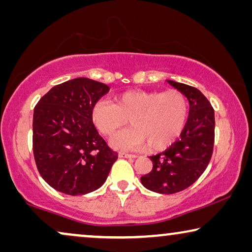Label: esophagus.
<instances>
[{"instance_id":"1","label":"esophagus","mask_w":252,"mask_h":252,"mask_svg":"<svg viewBox=\"0 0 252 252\" xmlns=\"http://www.w3.org/2000/svg\"><path fill=\"white\" fill-rule=\"evenodd\" d=\"M118 156L120 158H135L136 156L135 155H132V154H126V153H119Z\"/></svg>"}]
</instances>
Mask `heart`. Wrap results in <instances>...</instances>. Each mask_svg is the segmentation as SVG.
Returning a JSON list of instances; mask_svg holds the SVG:
<instances>
[{
    "mask_svg": "<svg viewBox=\"0 0 252 252\" xmlns=\"http://www.w3.org/2000/svg\"><path fill=\"white\" fill-rule=\"evenodd\" d=\"M187 118V98L173 88L128 91L117 95L113 103L98 101L92 109L93 123L104 136H112L128 119L132 126L112 139L117 149H166L180 136Z\"/></svg>",
    "mask_w": 252,
    "mask_h": 252,
    "instance_id": "1",
    "label": "heart"
}]
</instances>
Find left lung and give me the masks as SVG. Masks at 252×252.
Wrapping results in <instances>:
<instances>
[{"instance_id": "obj_1", "label": "left lung", "mask_w": 252, "mask_h": 252, "mask_svg": "<svg viewBox=\"0 0 252 252\" xmlns=\"http://www.w3.org/2000/svg\"><path fill=\"white\" fill-rule=\"evenodd\" d=\"M189 101V116L180 139L156 156L153 170L141 177L142 185L159 194L185 190L208 167L215 143V110L208 98L191 86L167 80Z\"/></svg>"}]
</instances>
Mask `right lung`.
<instances>
[{
  "label": "right lung",
  "mask_w": 252,
  "mask_h": 252,
  "mask_svg": "<svg viewBox=\"0 0 252 252\" xmlns=\"http://www.w3.org/2000/svg\"><path fill=\"white\" fill-rule=\"evenodd\" d=\"M110 91L88 78L55 86L40 98L33 116V154L48 185L77 196L104 184L118 154L96 130L92 109Z\"/></svg>",
  "instance_id": "add662e5"
}]
</instances>
